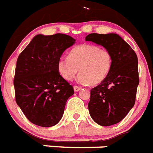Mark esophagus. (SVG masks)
<instances>
[{"instance_id":"34e87169","label":"esophagus","mask_w":153,"mask_h":153,"mask_svg":"<svg viewBox=\"0 0 153 153\" xmlns=\"http://www.w3.org/2000/svg\"><path fill=\"white\" fill-rule=\"evenodd\" d=\"M74 91H75V92H78V91L81 90V87H77V86H74Z\"/></svg>"}]
</instances>
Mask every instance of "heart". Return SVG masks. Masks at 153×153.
Masks as SVG:
<instances>
[{"label": "heart", "mask_w": 153, "mask_h": 153, "mask_svg": "<svg viewBox=\"0 0 153 153\" xmlns=\"http://www.w3.org/2000/svg\"><path fill=\"white\" fill-rule=\"evenodd\" d=\"M112 66V56L107 49L94 45H78L70 51L67 57L58 61L59 74L64 79L71 81L77 74L81 84H99L105 79Z\"/></svg>", "instance_id": "obj_1"}]
</instances>
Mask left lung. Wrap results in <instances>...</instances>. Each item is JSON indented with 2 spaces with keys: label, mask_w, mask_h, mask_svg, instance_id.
<instances>
[{
  "label": "left lung",
  "mask_w": 153,
  "mask_h": 153,
  "mask_svg": "<svg viewBox=\"0 0 153 153\" xmlns=\"http://www.w3.org/2000/svg\"><path fill=\"white\" fill-rule=\"evenodd\" d=\"M85 40L101 45L112 56V66L108 76L91 90L90 114L101 126L115 125L135 104L139 83L138 57L117 34L91 33L86 36Z\"/></svg>",
  "instance_id": "8db88e82"
}]
</instances>
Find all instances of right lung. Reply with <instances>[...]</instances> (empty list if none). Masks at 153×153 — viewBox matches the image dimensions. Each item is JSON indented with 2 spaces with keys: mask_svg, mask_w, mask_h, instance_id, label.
<instances>
[{
  "mask_svg": "<svg viewBox=\"0 0 153 153\" xmlns=\"http://www.w3.org/2000/svg\"><path fill=\"white\" fill-rule=\"evenodd\" d=\"M76 39L65 34L37 35L18 58L15 100L32 123L52 127L60 121L74 88L59 74L57 63Z\"/></svg>",
  "mask_w": 153,
  "mask_h": 153,
  "instance_id": "obj_1",
  "label": "right lung"
}]
</instances>
